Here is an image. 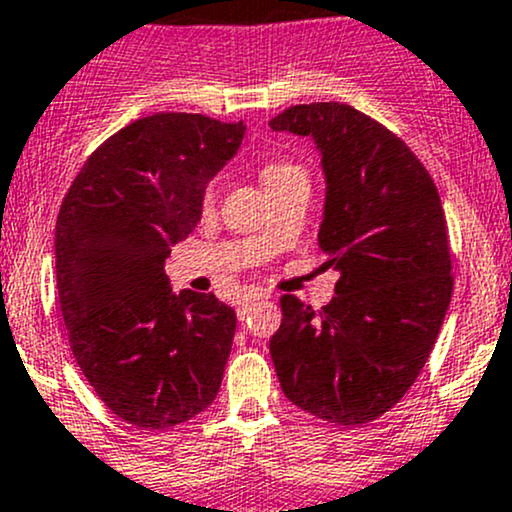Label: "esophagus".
Wrapping results in <instances>:
<instances>
[{
    "instance_id": "esophagus-1",
    "label": "esophagus",
    "mask_w": 512,
    "mask_h": 512,
    "mask_svg": "<svg viewBox=\"0 0 512 512\" xmlns=\"http://www.w3.org/2000/svg\"><path fill=\"white\" fill-rule=\"evenodd\" d=\"M257 301H260V297H252V294H247V297L240 299V304H238V319L240 321L247 319V314H250L252 306H255Z\"/></svg>"
}]
</instances>
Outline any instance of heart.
<instances>
[{
    "label": "heart",
    "mask_w": 512,
    "mask_h": 512,
    "mask_svg": "<svg viewBox=\"0 0 512 512\" xmlns=\"http://www.w3.org/2000/svg\"><path fill=\"white\" fill-rule=\"evenodd\" d=\"M297 179H306L304 171L299 169V166L294 164H287V161H272V164H267L265 169H262V181H265L267 191H274V188L289 184V181H297ZM218 188H220V181L215 179L211 184L206 186V191H203V208H213V203L218 201Z\"/></svg>",
    "instance_id": "1"
}]
</instances>
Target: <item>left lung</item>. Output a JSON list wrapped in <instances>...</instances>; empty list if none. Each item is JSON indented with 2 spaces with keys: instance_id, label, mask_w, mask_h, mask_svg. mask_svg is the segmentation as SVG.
I'll list each match as a JSON object with an SVG mask.
<instances>
[{
  "instance_id": "8db88e82",
  "label": "left lung",
  "mask_w": 512,
  "mask_h": 512,
  "mask_svg": "<svg viewBox=\"0 0 512 512\" xmlns=\"http://www.w3.org/2000/svg\"><path fill=\"white\" fill-rule=\"evenodd\" d=\"M270 127L314 137L326 174L319 247L341 274L321 311L292 294L279 299L274 370L301 410L343 427L368 424L410 390L449 309L439 191L397 134L351 105H294Z\"/></svg>"
}]
</instances>
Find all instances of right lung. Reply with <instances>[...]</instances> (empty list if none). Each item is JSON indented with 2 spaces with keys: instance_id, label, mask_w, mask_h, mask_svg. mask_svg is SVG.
<instances>
[{
  "instance_id": "right-lung-1",
  "label": "right lung",
  "mask_w": 512,
  "mask_h": 512,
  "mask_svg": "<svg viewBox=\"0 0 512 512\" xmlns=\"http://www.w3.org/2000/svg\"><path fill=\"white\" fill-rule=\"evenodd\" d=\"M242 134V122L188 112L134 120L90 154L58 211L68 343L100 400L134 427H176L220 390L235 311L215 294L171 292L164 262Z\"/></svg>"
}]
</instances>
